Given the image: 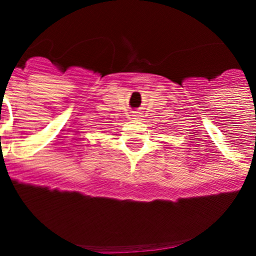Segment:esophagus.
<instances>
[{"label": "esophagus", "instance_id": "34e87169", "mask_svg": "<svg viewBox=\"0 0 256 256\" xmlns=\"http://www.w3.org/2000/svg\"><path fill=\"white\" fill-rule=\"evenodd\" d=\"M132 120H140V114L138 112H132Z\"/></svg>", "mask_w": 256, "mask_h": 256}]
</instances>
